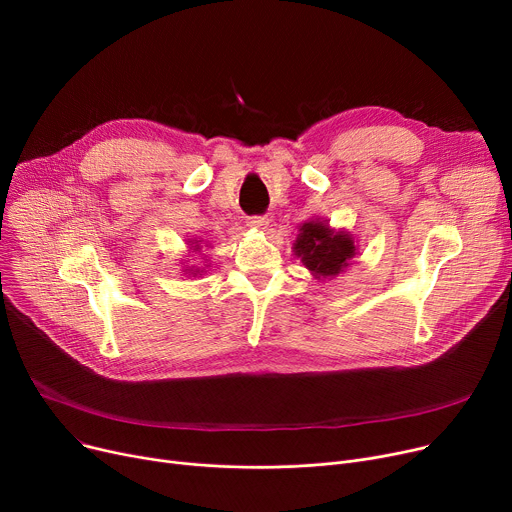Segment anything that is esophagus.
Segmentation results:
<instances>
[{
  "label": "esophagus",
  "instance_id": "esophagus-1",
  "mask_svg": "<svg viewBox=\"0 0 512 512\" xmlns=\"http://www.w3.org/2000/svg\"><path fill=\"white\" fill-rule=\"evenodd\" d=\"M247 224L253 230H267V228H270V220H267L265 215H255V218H249Z\"/></svg>",
  "mask_w": 512,
  "mask_h": 512
}]
</instances>
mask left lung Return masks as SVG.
I'll return each instance as SVG.
<instances>
[{"mask_svg":"<svg viewBox=\"0 0 512 512\" xmlns=\"http://www.w3.org/2000/svg\"><path fill=\"white\" fill-rule=\"evenodd\" d=\"M292 253L301 259L315 280H332L351 265L359 247L351 232L344 228L336 230L328 220L315 218L299 226Z\"/></svg>","mask_w":512,"mask_h":512,"instance_id":"obj_1","label":"left lung"}]
</instances>
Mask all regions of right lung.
I'll return each mask as SVG.
<instances>
[{
  "label": "right lung",
  "instance_id": "right-lung-1",
  "mask_svg": "<svg viewBox=\"0 0 512 512\" xmlns=\"http://www.w3.org/2000/svg\"><path fill=\"white\" fill-rule=\"evenodd\" d=\"M186 245H188V255H191V253H195V255H201V259H205L207 255L203 253V249L207 247V249H211L209 245H207V242H203V240H199V238H188L186 240ZM186 255V257H188ZM182 267H184V274L188 276V278H197V276H203V272H205V267H209L207 265V259H205V267H195V265H186V261H182Z\"/></svg>",
  "mask_w": 512,
  "mask_h": 512
}]
</instances>
